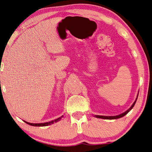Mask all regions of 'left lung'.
I'll return each mask as SVG.
<instances>
[{"label":"left lung","instance_id":"left-lung-1","mask_svg":"<svg viewBox=\"0 0 152 152\" xmlns=\"http://www.w3.org/2000/svg\"><path fill=\"white\" fill-rule=\"evenodd\" d=\"M137 99H136V100L134 102V103L133 104V105L131 106V108L129 109V110H126V112H125V113H122V114H119V115H118V116H99V115H96V118H104V119H116V118H121V117H123V116H125L126 114H127L129 111H130L131 109H132L133 108V106H135V102H136V101H137Z\"/></svg>","mask_w":152,"mask_h":152}]
</instances>
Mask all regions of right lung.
<instances>
[{"mask_svg": "<svg viewBox=\"0 0 152 152\" xmlns=\"http://www.w3.org/2000/svg\"><path fill=\"white\" fill-rule=\"evenodd\" d=\"M63 116H62L61 117H63ZM61 117L57 118V119H56V120H54V121H52L50 122H48V123H38V124H37V123H27V122H26V121H24V122L28 124V125H31V126H48V125H51V124H53L54 122L58 121L61 118Z\"/></svg>", "mask_w": 152, "mask_h": 152, "instance_id": "1", "label": "right lung"}]
</instances>
